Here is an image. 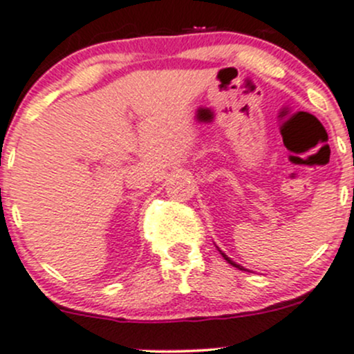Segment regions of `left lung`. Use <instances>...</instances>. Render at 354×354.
I'll use <instances>...</instances> for the list:
<instances>
[{
    "label": "left lung",
    "instance_id": "obj_1",
    "mask_svg": "<svg viewBox=\"0 0 354 354\" xmlns=\"http://www.w3.org/2000/svg\"><path fill=\"white\" fill-rule=\"evenodd\" d=\"M219 252H221V250H219ZM221 255H223V257H224V260H226V262H227V263H231V266H233V267H236V269H240V270H245V267L238 266V263H236V262H233V260H231V259H230V257H227V255H226V253H223V252H221Z\"/></svg>",
    "mask_w": 354,
    "mask_h": 354
}]
</instances>
